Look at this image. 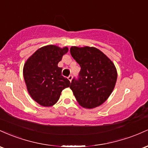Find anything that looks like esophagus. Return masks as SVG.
Segmentation results:
<instances>
[{
  "label": "esophagus",
  "instance_id": "1",
  "mask_svg": "<svg viewBox=\"0 0 148 148\" xmlns=\"http://www.w3.org/2000/svg\"><path fill=\"white\" fill-rule=\"evenodd\" d=\"M68 79H69L70 82H71V81H72V79H73V75H70L69 77H68Z\"/></svg>",
  "mask_w": 148,
  "mask_h": 148
}]
</instances>
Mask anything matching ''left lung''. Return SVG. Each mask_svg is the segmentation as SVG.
<instances>
[{
    "instance_id": "obj_1",
    "label": "left lung",
    "mask_w": 148,
    "mask_h": 148,
    "mask_svg": "<svg viewBox=\"0 0 148 148\" xmlns=\"http://www.w3.org/2000/svg\"><path fill=\"white\" fill-rule=\"evenodd\" d=\"M71 56L80 66L77 78L71 88L77 103L85 108H94L107 100L113 91L117 73L114 64L95 47H72Z\"/></svg>"
}]
</instances>
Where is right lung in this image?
Wrapping results in <instances>:
<instances>
[{
    "label": "right lung",
    "mask_w": 148,
    "mask_h": 148,
    "mask_svg": "<svg viewBox=\"0 0 148 148\" xmlns=\"http://www.w3.org/2000/svg\"><path fill=\"white\" fill-rule=\"evenodd\" d=\"M68 50V47L45 46L38 49L24 64L23 73L28 92L40 105H54L63 89L70 86V81L61 75L62 68L58 67V63Z\"/></svg>",
    "instance_id": "right-lung-1"
}]
</instances>
